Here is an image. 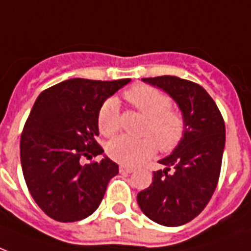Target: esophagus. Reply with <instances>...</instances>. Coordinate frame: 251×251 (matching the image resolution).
Masks as SVG:
<instances>
[{
  "label": "esophagus",
  "mask_w": 251,
  "mask_h": 251,
  "mask_svg": "<svg viewBox=\"0 0 251 251\" xmlns=\"http://www.w3.org/2000/svg\"><path fill=\"white\" fill-rule=\"evenodd\" d=\"M133 171H134L133 167H127V166H124V164L120 166V172H121V174H131Z\"/></svg>",
  "instance_id": "esophagus-1"
}]
</instances>
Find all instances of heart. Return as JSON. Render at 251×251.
<instances>
[{"label": "heart", "mask_w": 251, "mask_h": 251, "mask_svg": "<svg viewBox=\"0 0 251 251\" xmlns=\"http://www.w3.org/2000/svg\"><path fill=\"white\" fill-rule=\"evenodd\" d=\"M126 100L147 118L143 126V138L121 135L106 145V152L113 160L127 166H137L151 158L156 147L162 152L174 150L180 143L185 131L183 114L171 108L167 95L149 85H137L125 93ZM101 134L112 137L120 129V102L108 99L99 112Z\"/></svg>", "instance_id": "heart-1"}]
</instances>
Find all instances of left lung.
I'll list each match as a JSON object with an SVG mask.
<instances>
[{
    "instance_id": "1",
    "label": "left lung",
    "mask_w": 251,
    "mask_h": 251,
    "mask_svg": "<svg viewBox=\"0 0 251 251\" xmlns=\"http://www.w3.org/2000/svg\"><path fill=\"white\" fill-rule=\"evenodd\" d=\"M164 91L185 121L183 139L159 160L164 170L152 172V183L137 196L143 213L164 226H180L200 215L217 187L225 124L217 105L201 85L176 76L142 79Z\"/></svg>"
}]
</instances>
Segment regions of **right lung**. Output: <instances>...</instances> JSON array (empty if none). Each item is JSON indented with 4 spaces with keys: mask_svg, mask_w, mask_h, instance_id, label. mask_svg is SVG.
Instances as JSON below:
<instances>
[{
    "mask_svg": "<svg viewBox=\"0 0 251 251\" xmlns=\"http://www.w3.org/2000/svg\"><path fill=\"white\" fill-rule=\"evenodd\" d=\"M130 79L99 81L70 79L38 96L21 135V164L32 199L60 223L91 216L102 201L118 164L101 155L99 112L105 100Z\"/></svg>",
    "mask_w": 251,
    "mask_h": 251,
    "instance_id": "obj_1",
    "label": "right lung"
}]
</instances>
